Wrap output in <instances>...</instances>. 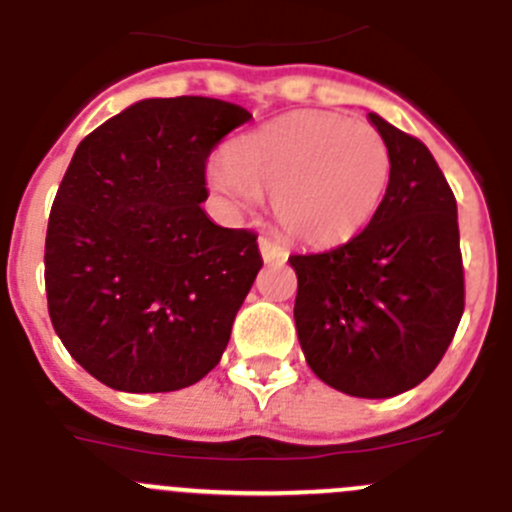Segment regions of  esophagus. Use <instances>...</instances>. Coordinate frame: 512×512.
Returning <instances> with one entry per match:
<instances>
[{"label":"esophagus","instance_id":"obj_1","mask_svg":"<svg viewBox=\"0 0 512 512\" xmlns=\"http://www.w3.org/2000/svg\"><path fill=\"white\" fill-rule=\"evenodd\" d=\"M259 248H261V256H264V261H287L289 251L281 243L271 241V238L261 236L259 238Z\"/></svg>","mask_w":512,"mask_h":512}]
</instances>
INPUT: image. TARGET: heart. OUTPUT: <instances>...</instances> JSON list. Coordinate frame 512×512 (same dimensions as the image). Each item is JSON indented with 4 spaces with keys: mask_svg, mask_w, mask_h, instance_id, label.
<instances>
[{
    "mask_svg": "<svg viewBox=\"0 0 512 512\" xmlns=\"http://www.w3.org/2000/svg\"><path fill=\"white\" fill-rule=\"evenodd\" d=\"M208 180L233 208L271 195L279 225L309 246L360 233L391 182V149L370 124L299 111L238 139L215 157Z\"/></svg>",
    "mask_w": 512,
    "mask_h": 512,
    "instance_id": "heart-1",
    "label": "heart"
}]
</instances>
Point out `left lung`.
Segmentation results:
<instances>
[{
    "mask_svg": "<svg viewBox=\"0 0 512 512\" xmlns=\"http://www.w3.org/2000/svg\"><path fill=\"white\" fill-rule=\"evenodd\" d=\"M391 149V182L365 231L294 253L299 345L327 386L391 398L419 386L464 312L457 200L424 142L368 114Z\"/></svg>",
    "mask_w": 512,
    "mask_h": 512,
    "instance_id": "left-lung-1",
    "label": "left lung"
}]
</instances>
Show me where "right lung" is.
I'll return each instance as SVG.
<instances>
[{
	"instance_id": "1",
	"label": "right lung",
	"mask_w": 512,
	"mask_h": 512,
	"mask_svg": "<svg viewBox=\"0 0 512 512\" xmlns=\"http://www.w3.org/2000/svg\"><path fill=\"white\" fill-rule=\"evenodd\" d=\"M251 119L203 96L147 98L70 159L45 238L48 312L65 350L116 391L164 393L218 365L253 279L256 233L205 215V164Z\"/></svg>"
}]
</instances>
